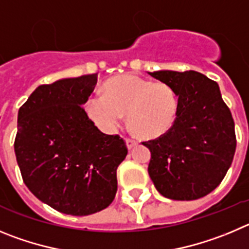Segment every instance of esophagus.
<instances>
[{"instance_id": "esophagus-1", "label": "esophagus", "mask_w": 249, "mask_h": 249, "mask_svg": "<svg viewBox=\"0 0 249 249\" xmlns=\"http://www.w3.org/2000/svg\"><path fill=\"white\" fill-rule=\"evenodd\" d=\"M125 142H126V146L129 150L133 149L134 146H136V145H138V141L134 140V139H129V138L125 139Z\"/></svg>"}]
</instances>
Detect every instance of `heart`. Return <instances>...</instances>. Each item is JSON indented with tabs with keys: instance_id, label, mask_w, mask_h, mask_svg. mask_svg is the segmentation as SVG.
<instances>
[{
	"instance_id": "1",
	"label": "heart",
	"mask_w": 249,
	"mask_h": 249,
	"mask_svg": "<svg viewBox=\"0 0 249 249\" xmlns=\"http://www.w3.org/2000/svg\"><path fill=\"white\" fill-rule=\"evenodd\" d=\"M104 97L88 98L84 110L104 131H114L127 114V124L136 136L156 139L174 126L178 113V98L171 86L152 83L136 74L110 78L103 87Z\"/></svg>"
}]
</instances>
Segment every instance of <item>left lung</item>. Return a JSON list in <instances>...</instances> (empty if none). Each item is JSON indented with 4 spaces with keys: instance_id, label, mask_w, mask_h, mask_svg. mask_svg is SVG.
Masks as SVG:
<instances>
[{
    "instance_id": "1",
    "label": "left lung",
    "mask_w": 249,
    "mask_h": 249,
    "mask_svg": "<svg viewBox=\"0 0 249 249\" xmlns=\"http://www.w3.org/2000/svg\"><path fill=\"white\" fill-rule=\"evenodd\" d=\"M149 74L174 88L178 113L169 133L142 142L151 152L149 171L156 190L176 201L213 191L236 151L234 122L219 87L198 71H158Z\"/></svg>"
}]
</instances>
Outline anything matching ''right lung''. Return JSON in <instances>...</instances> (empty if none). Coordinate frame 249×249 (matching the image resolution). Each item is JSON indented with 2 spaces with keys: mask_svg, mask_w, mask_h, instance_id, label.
Returning <instances> with one entry per match:
<instances>
[{
  "mask_svg": "<svg viewBox=\"0 0 249 249\" xmlns=\"http://www.w3.org/2000/svg\"><path fill=\"white\" fill-rule=\"evenodd\" d=\"M98 74L36 88L18 110L15 152L22 178L38 200L71 216H88L113 202L116 169L127 149L87 115Z\"/></svg>",
  "mask_w": 249,
  "mask_h": 249,
  "instance_id": "add662e5",
  "label": "right lung"
}]
</instances>
